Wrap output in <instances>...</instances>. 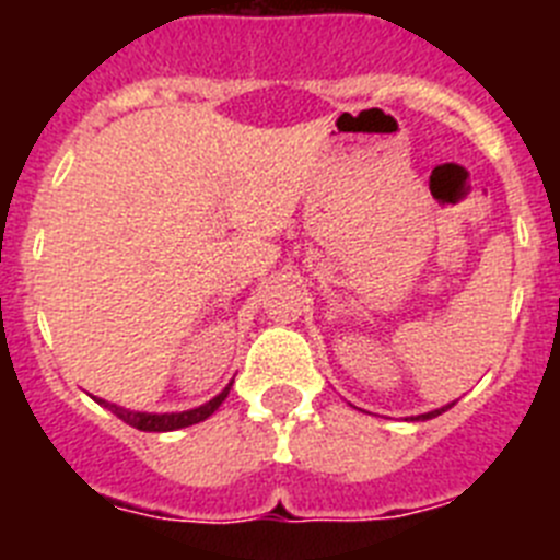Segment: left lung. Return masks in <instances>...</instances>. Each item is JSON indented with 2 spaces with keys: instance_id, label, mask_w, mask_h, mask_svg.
Here are the masks:
<instances>
[{
  "instance_id": "1",
  "label": "left lung",
  "mask_w": 560,
  "mask_h": 560,
  "mask_svg": "<svg viewBox=\"0 0 560 560\" xmlns=\"http://www.w3.org/2000/svg\"><path fill=\"white\" fill-rule=\"evenodd\" d=\"M448 407H452V404H448ZM448 407H443V409H434V412H427V415H418V418H415V420H429V418H438V415H443V412H446Z\"/></svg>"
}]
</instances>
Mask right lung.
<instances>
[{
    "label": "right lung",
    "mask_w": 560,
    "mask_h": 560,
    "mask_svg": "<svg viewBox=\"0 0 560 560\" xmlns=\"http://www.w3.org/2000/svg\"><path fill=\"white\" fill-rule=\"evenodd\" d=\"M232 387V384H230ZM230 387L221 389L219 395L212 400H207V404H201V407L196 409H187V412H165V415H156V412H133V409H122L117 407V404H108V400H101L95 398L97 404H103V407L112 409L114 415L120 420H126L128 427L140 429V432H173V429H185V427H192V423H201V420L210 418L215 409L224 404V398L230 395Z\"/></svg>",
    "instance_id": "add662e5"
}]
</instances>
